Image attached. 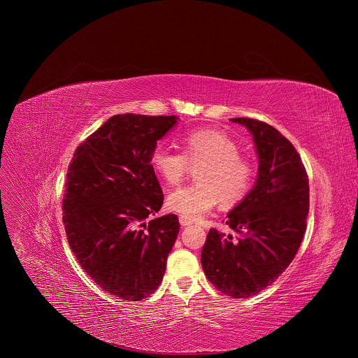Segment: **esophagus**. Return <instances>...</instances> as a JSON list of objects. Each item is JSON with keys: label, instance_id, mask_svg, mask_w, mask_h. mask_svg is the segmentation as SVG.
Returning <instances> with one entry per match:
<instances>
[{"label": "esophagus", "instance_id": "esophagus-1", "mask_svg": "<svg viewBox=\"0 0 358 358\" xmlns=\"http://www.w3.org/2000/svg\"><path fill=\"white\" fill-rule=\"evenodd\" d=\"M180 224H181L182 227H188V225L192 224V221L188 220V218H185V217H182V215H180Z\"/></svg>", "mask_w": 358, "mask_h": 358}]
</instances>
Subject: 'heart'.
I'll return each mask as SVG.
<instances>
[{"instance_id": "obj_1", "label": "heart", "mask_w": 358, "mask_h": 358, "mask_svg": "<svg viewBox=\"0 0 358 358\" xmlns=\"http://www.w3.org/2000/svg\"><path fill=\"white\" fill-rule=\"evenodd\" d=\"M184 155L157 145L150 155V164L169 185H177L189 170L196 167V184L174 189L166 206L191 221L199 220L214 208L220 199L224 206H235L252 187L253 166L241 156V147L220 130H195L182 138Z\"/></svg>"}]
</instances>
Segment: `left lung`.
Wrapping results in <instances>:
<instances>
[{"instance_id": "1", "label": "left lung", "mask_w": 358, "mask_h": 358, "mask_svg": "<svg viewBox=\"0 0 358 358\" xmlns=\"http://www.w3.org/2000/svg\"><path fill=\"white\" fill-rule=\"evenodd\" d=\"M231 122L252 134L258 176L227 215L238 238L210 229L201 265L218 290L243 299L273 283L293 261L309 214V178L293 144L275 127L248 117Z\"/></svg>"}]
</instances>
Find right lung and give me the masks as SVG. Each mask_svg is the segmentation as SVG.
Masks as SVG:
<instances>
[{"mask_svg":"<svg viewBox=\"0 0 358 358\" xmlns=\"http://www.w3.org/2000/svg\"><path fill=\"white\" fill-rule=\"evenodd\" d=\"M177 116L110 117L75 151L66 176L64 224L83 271L103 290L138 301L160 286L178 217L155 220L163 191L150 164Z\"/></svg>","mask_w":358,"mask_h":358,"instance_id":"obj_1","label":"right lung"}]
</instances>
